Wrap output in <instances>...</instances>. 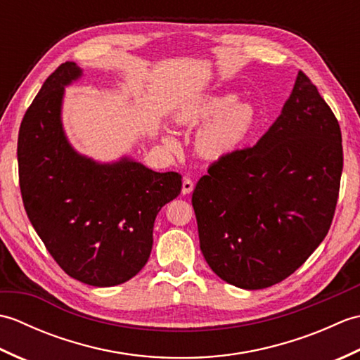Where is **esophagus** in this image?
I'll return each instance as SVG.
<instances>
[{"label": "esophagus", "mask_w": 360, "mask_h": 360, "mask_svg": "<svg viewBox=\"0 0 360 360\" xmlns=\"http://www.w3.org/2000/svg\"><path fill=\"white\" fill-rule=\"evenodd\" d=\"M193 181L190 178H184V181H182V195H190L193 192Z\"/></svg>", "instance_id": "obj_1"}]
</instances>
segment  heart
Segmentation results:
<instances>
[{
	"label": "heart",
	"mask_w": 360,
	"mask_h": 360,
	"mask_svg": "<svg viewBox=\"0 0 360 360\" xmlns=\"http://www.w3.org/2000/svg\"><path fill=\"white\" fill-rule=\"evenodd\" d=\"M176 124L184 127L204 126L198 129L196 150L209 159L233 155L248 139L257 120L255 106L236 101L233 93L204 94L186 102L174 114ZM167 148L178 150L179 141L172 129L162 133Z\"/></svg>",
	"instance_id": "heart-1"
}]
</instances>
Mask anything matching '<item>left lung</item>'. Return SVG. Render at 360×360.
Wrapping results in <instances>:
<instances>
[{
    "mask_svg": "<svg viewBox=\"0 0 360 360\" xmlns=\"http://www.w3.org/2000/svg\"><path fill=\"white\" fill-rule=\"evenodd\" d=\"M342 168L339 122L300 71L262 139L210 165L193 190L212 271L241 289L269 288L295 272L330 231Z\"/></svg>",
    "mask_w": 360,
    "mask_h": 360,
    "instance_id": "8db88e82",
    "label": "left lung"
}]
</instances>
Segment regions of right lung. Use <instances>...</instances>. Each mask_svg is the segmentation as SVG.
<instances>
[{"mask_svg":"<svg viewBox=\"0 0 360 360\" xmlns=\"http://www.w3.org/2000/svg\"><path fill=\"white\" fill-rule=\"evenodd\" d=\"M83 70L60 65L22 117L18 170L30 224L58 266L85 285L110 288L148 262L159 210L181 193L179 173L153 172L131 156L101 162L72 147L63 127L65 88Z\"/></svg>","mask_w":360,"mask_h":360,"instance_id":"obj_1","label":"right lung"}]
</instances>
